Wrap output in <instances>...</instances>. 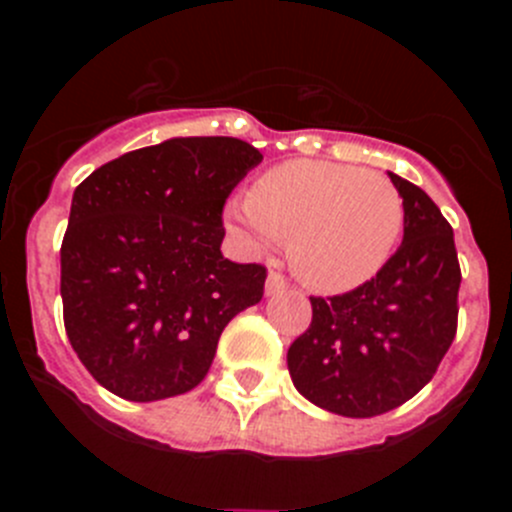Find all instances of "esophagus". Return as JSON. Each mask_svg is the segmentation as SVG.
I'll return each instance as SVG.
<instances>
[{
  "label": "esophagus",
  "mask_w": 512,
  "mask_h": 512,
  "mask_svg": "<svg viewBox=\"0 0 512 512\" xmlns=\"http://www.w3.org/2000/svg\"><path fill=\"white\" fill-rule=\"evenodd\" d=\"M282 292H287V279L282 274H277V271H269V277H266V295H282Z\"/></svg>",
  "instance_id": "1"
}]
</instances>
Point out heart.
<instances>
[{
  "label": "heart",
  "instance_id": "heart-1",
  "mask_svg": "<svg viewBox=\"0 0 512 512\" xmlns=\"http://www.w3.org/2000/svg\"><path fill=\"white\" fill-rule=\"evenodd\" d=\"M225 228L248 253L292 238L297 274L323 292H346L390 261L405 228V200L379 171L289 161L266 171L248 197L228 202Z\"/></svg>",
  "mask_w": 512,
  "mask_h": 512
}]
</instances>
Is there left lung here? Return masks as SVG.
Returning <instances> with one entry per match:
<instances>
[{
    "mask_svg": "<svg viewBox=\"0 0 512 512\" xmlns=\"http://www.w3.org/2000/svg\"><path fill=\"white\" fill-rule=\"evenodd\" d=\"M390 179L405 200L400 248L361 287L310 297V328L287 351L297 392L343 418H374L418 395L456 336L454 230L423 189Z\"/></svg>",
    "mask_w": 512,
    "mask_h": 512,
    "instance_id": "8db88e82",
    "label": "left lung"
}]
</instances>
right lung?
Wrapping results in <instances>:
<instances>
[{
    "label": "right lung",
    "instance_id": "obj_1",
    "mask_svg": "<svg viewBox=\"0 0 512 512\" xmlns=\"http://www.w3.org/2000/svg\"><path fill=\"white\" fill-rule=\"evenodd\" d=\"M264 161L238 138H169L74 189L61 246L66 336L104 390L130 402L205 379L225 325L264 297L266 269L225 259L223 205Z\"/></svg>",
    "mask_w": 512,
    "mask_h": 512
}]
</instances>
